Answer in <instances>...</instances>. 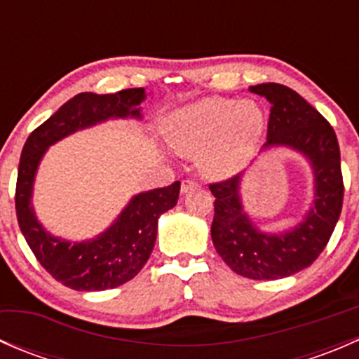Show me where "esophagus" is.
<instances>
[{"label": "esophagus", "mask_w": 359, "mask_h": 359, "mask_svg": "<svg viewBox=\"0 0 359 359\" xmlns=\"http://www.w3.org/2000/svg\"><path fill=\"white\" fill-rule=\"evenodd\" d=\"M198 187H200V184L196 182V180H184L182 182V186H180V193L182 194H187V193H191V191H194V189H198Z\"/></svg>", "instance_id": "esophagus-1"}]
</instances>
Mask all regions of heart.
I'll return each mask as SVG.
<instances>
[{
	"label": "heart",
	"instance_id": "obj_1",
	"mask_svg": "<svg viewBox=\"0 0 359 359\" xmlns=\"http://www.w3.org/2000/svg\"><path fill=\"white\" fill-rule=\"evenodd\" d=\"M266 116L253 100L205 97L173 111L165 121L175 153L196 156L205 175L227 179L248 165L262 142Z\"/></svg>",
	"mask_w": 359,
	"mask_h": 359
}]
</instances>
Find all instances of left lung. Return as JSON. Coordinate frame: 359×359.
Listing matches in <instances>:
<instances>
[{"instance_id":"8db88e82","label":"left lung","mask_w":359,"mask_h":359,"mask_svg":"<svg viewBox=\"0 0 359 359\" xmlns=\"http://www.w3.org/2000/svg\"><path fill=\"white\" fill-rule=\"evenodd\" d=\"M248 90L271 104L262 153L287 147L306 158L313 172V200L292 229L266 233L257 227L243 206L245 173L210 184L215 196L212 241L234 273L250 280H280L309 267L334 233L344 200L340 151L330 123L292 88L262 83Z\"/></svg>"}]
</instances>
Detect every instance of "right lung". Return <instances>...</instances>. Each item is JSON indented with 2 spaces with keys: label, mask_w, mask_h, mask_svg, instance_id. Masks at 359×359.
<instances>
[{
  "label": "right lung",
  "mask_w": 359,
  "mask_h": 359,
  "mask_svg": "<svg viewBox=\"0 0 359 359\" xmlns=\"http://www.w3.org/2000/svg\"><path fill=\"white\" fill-rule=\"evenodd\" d=\"M146 97L144 88L106 95L78 93L39 125L24 144L15 191L19 227L38 262L72 290L100 292L135 278L156 243L159 215L177 205L180 182L135 194L104 233L92 240L69 241L50 234L36 217L32 193L39 163L50 146L79 130L107 119H142L140 104Z\"/></svg>",
  "instance_id": "obj_1"
}]
</instances>
